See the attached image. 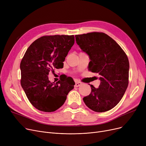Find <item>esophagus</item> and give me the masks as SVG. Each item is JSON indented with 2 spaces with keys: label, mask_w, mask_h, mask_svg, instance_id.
<instances>
[{
  "label": "esophagus",
  "mask_w": 146,
  "mask_h": 146,
  "mask_svg": "<svg viewBox=\"0 0 146 146\" xmlns=\"http://www.w3.org/2000/svg\"><path fill=\"white\" fill-rule=\"evenodd\" d=\"M81 85H82V83L78 81V82H76L74 86H75V87H79V86H80Z\"/></svg>",
  "instance_id": "34e87169"
}]
</instances>
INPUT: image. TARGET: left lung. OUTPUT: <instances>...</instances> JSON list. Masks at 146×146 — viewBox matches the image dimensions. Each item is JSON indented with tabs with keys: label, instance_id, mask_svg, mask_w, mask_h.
Returning <instances> with one entry per match:
<instances>
[{
	"label": "left lung",
	"instance_id": "1",
	"mask_svg": "<svg viewBox=\"0 0 146 146\" xmlns=\"http://www.w3.org/2000/svg\"><path fill=\"white\" fill-rule=\"evenodd\" d=\"M75 37L80 48L90 57L88 70L101 76L99 88L91 85L90 94L83 100L95 112L109 111L119 102L128 85L127 56L115 41L104 33L92 32Z\"/></svg>",
	"mask_w": 146,
	"mask_h": 146
}]
</instances>
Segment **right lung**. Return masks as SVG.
Instances as JSON below:
<instances>
[{"label": "right lung", "mask_w": 146, "mask_h": 146, "mask_svg": "<svg viewBox=\"0 0 146 146\" xmlns=\"http://www.w3.org/2000/svg\"><path fill=\"white\" fill-rule=\"evenodd\" d=\"M74 43V36L66 35H45L34 41L23 57L20 68L21 84L29 101L43 112L58 110L74 88L72 78L51 83L48 75L56 68L63 67V61Z\"/></svg>", "instance_id": "right-lung-1"}]
</instances>
